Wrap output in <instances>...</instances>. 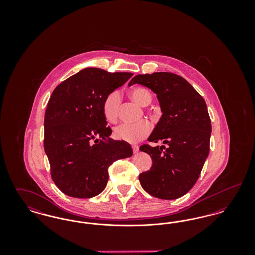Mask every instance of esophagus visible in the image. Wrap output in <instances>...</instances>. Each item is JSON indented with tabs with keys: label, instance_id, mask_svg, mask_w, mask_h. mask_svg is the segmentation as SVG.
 Here are the masks:
<instances>
[{
	"label": "esophagus",
	"instance_id": "1",
	"mask_svg": "<svg viewBox=\"0 0 255 255\" xmlns=\"http://www.w3.org/2000/svg\"><path fill=\"white\" fill-rule=\"evenodd\" d=\"M132 149H133V153H137L138 152V146L132 145Z\"/></svg>",
	"mask_w": 255,
	"mask_h": 255
}]
</instances>
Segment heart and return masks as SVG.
<instances>
[{"mask_svg":"<svg viewBox=\"0 0 255 255\" xmlns=\"http://www.w3.org/2000/svg\"><path fill=\"white\" fill-rule=\"evenodd\" d=\"M130 96L135 102L141 106H147L152 101L150 92L143 87H136L130 91ZM121 106V95L118 91L110 93L105 97L102 104V112L104 118L109 122H114L119 116V109ZM151 125L147 122L136 123H121L114 128L113 134L117 139L124 140L126 142L135 143L149 134Z\"/></svg>","mask_w":255,"mask_h":255,"instance_id":"heart-1","label":"heart"}]
</instances>
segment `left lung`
<instances>
[{"label":"left lung","mask_w":255,"mask_h":255,"mask_svg":"<svg viewBox=\"0 0 255 255\" xmlns=\"http://www.w3.org/2000/svg\"><path fill=\"white\" fill-rule=\"evenodd\" d=\"M133 84L145 86L157 95L162 115L148 140L167 144L140 146L153 164L139 174V182L156 198L178 199L193 187L209 154L211 122L206 101L175 73L137 74L129 82Z\"/></svg>","instance_id":"obj_1"}]
</instances>
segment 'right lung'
<instances>
[{
    "label": "right lung",
    "mask_w": 255,
    "mask_h": 255,
    "mask_svg": "<svg viewBox=\"0 0 255 255\" xmlns=\"http://www.w3.org/2000/svg\"><path fill=\"white\" fill-rule=\"evenodd\" d=\"M133 73L87 68L57 86L45 113L44 148L51 179L63 193L92 198L101 193L110 165L133 155L131 145L109 137L103 116L105 97Z\"/></svg>",
    "instance_id": "add662e5"
}]
</instances>
